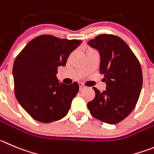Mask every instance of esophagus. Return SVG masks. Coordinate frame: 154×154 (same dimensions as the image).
<instances>
[{
    "mask_svg": "<svg viewBox=\"0 0 154 154\" xmlns=\"http://www.w3.org/2000/svg\"><path fill=\"white\" fill-rule=\"evenodd\" d=\"M79 86H80V90H84V89L86 87V86L84 85V84H82V83H80V84H79Z\"/></svg>",
    "mask_w": 154,
    "mask_h": 154,
    "instance_id": "esophagus-1",
    "label": "esophagus"
}]
</instances>
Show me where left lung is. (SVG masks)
Wrapping results in <instances>:
<instances>
[{
	"instance_id": "obj_1",
	"label": "left lung",
	"mask_w": 154,
	"mask_h": 154,
	"mask_svg": "<svg viewBox=\"0 0 154 154\" xmlns=\"http://www.w3.org/2000/svg\"><path fill=\"white\" fill-rule=\"evenodd\" d=\"M100 54V70L106 90L93 87L96 96L87 103L90 114L98 120L115 125L124 120L135 107L143 84L140 64L120 37L101 34L88 42Z\"/></svg>"
}]
</instances>
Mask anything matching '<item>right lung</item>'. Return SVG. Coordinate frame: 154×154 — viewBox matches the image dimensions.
<instances>
[{
    "mask_svg": "<svg viewBox=\"0 0 154 154\" xmlns=\"http://www.w3.org/2000/svg\"><path fill=\"white\" fill-rule=\"evenodd\" d=\"M80 43V40L41 35L32 39L16 57L13 67L16 98L35 120L50 123L68 112L79 84L59 83L56 74Z\"/></svg>",
    "mask_w": 154,
    "mask_h": 154,
    "instance_id": "obj_1",
    "label": "right lung"
}]
</instances>
